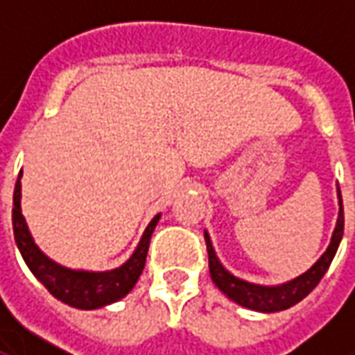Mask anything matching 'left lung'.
<instances>
[{"instance_id":"left-lung-1","label":"left lung","mask_w":355,"mask_h":355,"mask_svg":"<svg viewBox=\"0 0 355 355\" xmlns=\"http://www.w3.org/2000/svg\"><path fill=\"white\" fill-rule=\"evenodd\" d=\"M336 198H338V218H336V226L335 230H333L331 243L325 249V253L321 254L318 262L310 270H306L304 274H300L295 279H289V282L277 283V285H259V283L245 282V279H239L234 274H230L223 266V262L218 261L207 230L203 232L209 253V272H211L213 283L230 300H234L236 304L249 308V310H254V312H282V310H287L291 306L300 302L302 298L308 297L315 289V285L325 275V272L331 266V262L335 259L336 249L340 245V239H343L344 234V209L343 196H340L338 186H336Z\"/></svg>"}]
</instances>
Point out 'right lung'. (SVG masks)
<instances>
[{"label":"right lung","instance_id":"obj_1","mask_svg":"<svg viewBox=\"0 0 355 355\" xmlns=\"http://www.w3.org/2000/svg\"><path fill=\"white\" fill-rule=\"evenodd\" d=\"M20 178H22V171L19 173V180L15 184V196H12L15 241H17L22 259L30 268V272L45 285V289L60 302L72 306V308H80V310H96V308L108 306L127 297L144 270L150 238L162 218V213H157L150 220L137 249L119 268L106 270V272L72 270V268L60 266L58 262L49 259L40 247L35 245L34 238L28 230L26 218L20 209V198H22Z\"/></svg>","mask_w":355,"mask_h":355}]
</instances>
